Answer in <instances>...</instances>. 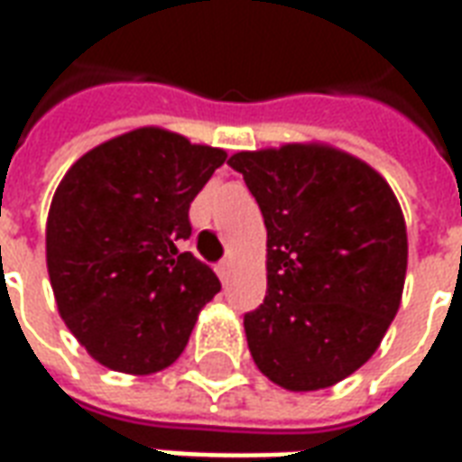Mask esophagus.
<instances>
[{
    "mask_svg": "<svg viewBox=\"0 0 462 462\" xmlns=\"http://www.w3.org/2000/svg\"><path fill=\"white\" fill-rule=\"evenodd\" d=\"M230 272H232V262L230 260H222L220 264H217V277H220L222 282L230 277Z\"/></svg>",
    "mask_w": 462,
    "mask_h": 462,
    "instance_id": "obj_1",
    "label": "esophagus"
}]
</instances>
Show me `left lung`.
I'll use <instances>...</instances> for the list:
<instances>
[{"instance_id": "obj_1", "label": "left lung", "mask_w": 462, "mask_h": 462, "mask_svg": "<svg viewBox=\"0 0 462 462\" xmlns=\"http://www.w3.org/2000/svg\"><path fill=\"white\" fill-rule=\"evenodd\" d=\"M267 227V297L245 314L254 364L287 391L339 383L396 317L406 220L371 165L324 143L235 152Z\"/></svg>"}]
</instances>
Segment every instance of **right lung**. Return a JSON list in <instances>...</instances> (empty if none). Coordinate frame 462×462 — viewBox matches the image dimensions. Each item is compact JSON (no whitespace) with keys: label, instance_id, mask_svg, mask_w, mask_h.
<instances>
[{"label":"right lung","instance_id":"obj_1","mask_svg":"<svg viewBox=\"0 0 462 462\" xmlns=\"http://www.w3.org/2000/svg\"><path fill=\"white\" fill-rule=\"evenodd\" d=\"M227 158L145 125L81 155L46 220V267L66 327L91 356L131 376L168 368L220 291L215 272L180 252L188 210Z\"/></svg>","mask_w":462,"mask_h":462}]
</instances>
